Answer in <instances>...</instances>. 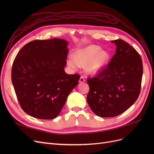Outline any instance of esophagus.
I'll return each instance as SVG.
<instances>
[{"label": "esophagus", "instance_id": "1", "mask_svg": "<svg viewBox=\"0 0 154 154\" xmlns=\"http://www.w3.org/2000/svg\"><path fill=\"white\" fill-rule=\"evenodd\" d=\"M85 81V78L83 76H81L80 78V80H79V82H80V83H83V82H84Z\"/></svg>", "mask_w": 154, "mask_h": 154}]
</instances>
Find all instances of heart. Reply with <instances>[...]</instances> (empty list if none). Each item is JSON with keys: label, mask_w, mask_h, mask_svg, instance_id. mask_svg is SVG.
Wrapping results in <instances>:
<instances>
[{"label": "heart", "mask_w": 154, "mask_h": 154, "mask_svg": "<svg viewBox=\"0 0 154 154\" xmlns=\"http://www.w3.org/2000/svg\"><path fill=\"white\" fill-rule=\"evenodd\" d=\"M109 57V53L106 51L101 50L99 45H90L74 51L72 57L69 58L67 63L72 69L85 67L87 73L95 74L103 70L108 63Z\"/></svg>", "instance_id": "heart-1"}]
</instances>
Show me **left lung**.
<instances>
[{
	"instance_id": "left-lung-1",
	"label": "left lung",
	"mask_w": 154,
	"mask_h": 154,
	"mask_svg": "<svg viewBox=\"0 0 154 154\" xmlns=\"http://www.w3.org/2000/svg\"><path fill=\"white\" fill-rule=\"evenodd\" d=\"M112 42L116 45V51L108 66L87 80V103L93 112L101 118H112L124 112L137 100L141 91V56L122 39Z\"/></svg>"
}]
</instances>
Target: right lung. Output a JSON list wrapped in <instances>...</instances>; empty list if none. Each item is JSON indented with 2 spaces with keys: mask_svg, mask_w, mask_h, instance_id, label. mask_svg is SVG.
I'll return each mask as SVG.
<instances>
[{
  "mask_svg": "<svg viewBox=\"0 0 154 154\" xmlns=\"http://www.w3.org/2000/svg\"><path fill=\"white\" fill-rule=\"evenodd\" d=\"M68 42L36 40L18 53L11 80L21 108L40 119H53L61 112L67 96L78 83L79 74L65 72Z\"/></svg>",
  "mask_w": 154,
  "mask_h": 154,
  "instance_id": "obj_1",
  "label": "right lung"
}]
</instances>
